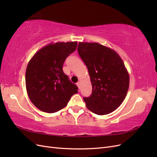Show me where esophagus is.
<instances>
[{"instance_id":"obj_1","label":"esophagus","mask_w":157,"mask_h":157,"mask_svg":"<svg viewBox=\"0 0 157 157\" xmlns=\"http://www.w3.org/2000/svg\"><path fill=\"white\" fill-rule=\"evenodd\" d=\"M77 86L78 87V88H80V82H78L77 83Z\"/></svg>"}]
</instances>
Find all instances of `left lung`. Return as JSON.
<instances>
[{"instance_id": "1", "label": "left lung", "mask_w": 157, "mask_h": 157, "mask_svg": "<svg viewBox=\"0 0 157 157\" xmlns=\"http://www.w3.org/2000/svg\"><path fill=\"white\" fill-rule=\"evenodd\" d=\"M78 54L86 64L92 92L84 98L86 107L99 115L112 113L124 101L130 84L122 59L111 48L97 42H79Z\"/></svg>"}]
</instances>
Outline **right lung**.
Here are the masks:
<instances>
[{
	"instance_id": "obj_1",
	"label": "right lung",
	"mask_w": 157,
	"mask_h": 157,
	"mask_svg": "<svg viewBox=\"0 0 157 157\" xmlns=\"http://www.w3.org/2000/svg\"><path fill=\"white\" fill-rule=\"evenodd\" d=\"M77 42H58L44 46L33 56L25 72L31 101L40 111L53 113L67 105L78 87L63 71L65 59L77 49Z\"/></svg>"
}]
</instances>
